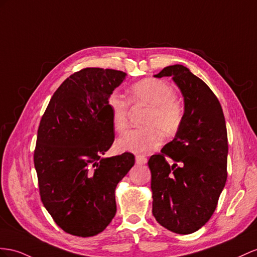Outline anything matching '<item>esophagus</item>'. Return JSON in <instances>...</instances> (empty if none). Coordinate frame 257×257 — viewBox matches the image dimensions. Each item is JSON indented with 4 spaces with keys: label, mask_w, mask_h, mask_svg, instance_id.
Listing matches in <instances>:
<instances>
[{
    "label": "esophagus",
    "mask_w": 257,
    "mask_h": 257,
    "mask_svg": "<svg viewBox=\"0 0 257 257\" xmlns=\"http://www.w3.org/2000/svg\"><path fill=\"white\" fill-rule=\"evenodd\" d=\"M136 163L138 165H146L148 163V159L146 156H142V155H137L136 156Z\"/></svg>",
    "instance_id": "obj_1"
}]
</instances>
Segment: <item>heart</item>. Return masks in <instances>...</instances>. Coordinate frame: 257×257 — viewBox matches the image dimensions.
Returning a JSON list of instances; mask_svg holds the SVG:
<instances>
[{
    "label": "heart",
    "instance_id": "1",
    "mask_svg": "<svg viewBox=\"0 0 257 257\" xmlns=\"http://www.w3.org/2000/svg\"><path fill=\"white\" fill-rule=\"evenodd\" d=\"M129 94L133 103L150 107L143 120V124L148 127L127 131L118 139L117 147L124 152H151L161 144L160 133L164 136L177 133L182 121V108L175 100V90L165 81L157 79H144L135 83ZM107 107L115 130L121 133L128 123V102L114 92L107 98Z\"/></svg>",
    "mask_w": 257,
    "mask_h": 257
}]
</instances>
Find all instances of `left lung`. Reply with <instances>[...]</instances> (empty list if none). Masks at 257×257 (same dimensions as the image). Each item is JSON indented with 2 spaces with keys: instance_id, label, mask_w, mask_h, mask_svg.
<instances>
[{
  "instance_id": "obj_1",
  "label": "left lung",
  "mask_w": 257,
  "mask_h": 257,
  "mask_svg": "<svg viewBox=\"0 0 257 257\" xmlns=\"http://www.w3.org/2000/svg\"><path fill=\"white\" fill-rule=\"evenodd\" d=\"M172 77L185 103L182 121L173 141L150 157L156 221L179 234L195 232L216 209L227 180L228 138L218 98L183 65L154 75ZM175 163L170 167L167 159Z\"/></svg>"
}]
</instances>
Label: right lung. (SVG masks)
Here are the masks:
<instances>
[{
    "instance_id": "1",
    "label": "right lung",
    "mask_w": 257,
    "mask_h": 257,
    "mask_svg": "<svg viewBox=\"0 0 257 257\" xmlns=\"http://www.w3.org/2000/svg\"><path fill=\"white\" fill-rule=\"evenodd\" d=\"M127 74L84 68L58 87L38 129L35 167L44 207L65 232L92 236L116 214L115 189L135 155L104 157L114 142L107 98Z\"/></svg>"
}]
</instances>
